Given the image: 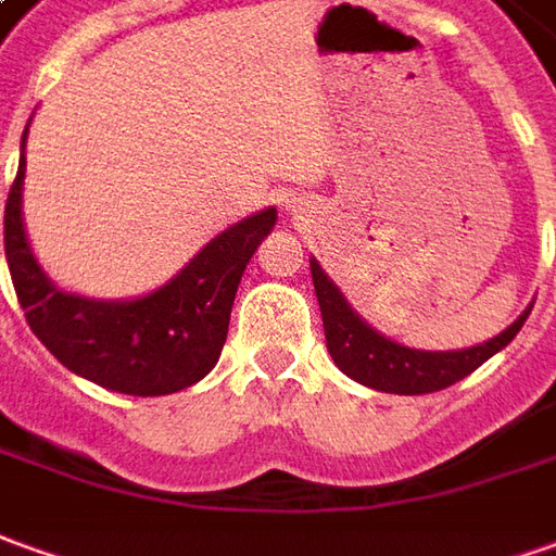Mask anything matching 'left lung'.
<instances>
[{"instance_id": "1", "label": "left lung", "mask_w": 556, "mask_h": 556, "mask_svg": "<svg viewBox=\"0 0 556 556\" xmlns=\"http://www.w3.org/2000/svg\"><path fill=\"white\" fill-rule=\"evenodd\" d=\"M308 263H312L317 302H320L329 357L348 378L359 381L363 388L381 390V393L417 396V393H435V390L457 384L466 375L476 372L481 363H488L493 354H500L505 344L518 336L523 320L533 312V305H527L511 327H505L500 336L472 344V348L420 351V348L393 342L375 327H369L351 308V302L344 300L342 290L336 287V281L324 271L315 256Z\"/></svg>"}]
</instances>
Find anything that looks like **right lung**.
I'll list each match as a JSON object with an SVG mask.
<instances>
[{
  "label": "right lung",
  "mask_w": 556,
  "mask_h": 556,
  "mask_svg": "<svg viewBox=\"0 0 556 556\" xmlns=\"http://www.w3.org/2000/svg\"><path fill=\"white\" fill-rule=\"evenodd\" d=\"M26 132L5 205V260L29 329L68 372L105 390L166 396L202 381L227 342L244 266L278 212L263 208L217 232L175 278L144 296L93 300L68 293L41 269L23 227Z\"/></svg>",
  "instance_id": "add662e5"
}]
</instances>
